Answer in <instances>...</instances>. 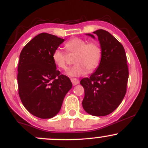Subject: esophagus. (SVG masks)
I'll list each match as a JSON object with an SVG mask.
<instances>
[{
    "mask_svg": "<svg viewBox=\"0 0 148 148\" xmlns=\"http://www.w3.org/2000/svg\"><path fill=\"white\" fill-rule=\"evenodd\" d=\"M71 81H72V84L74 85V86H75V85H77L79 83V79H76V78H72V79H71Z\"/></svg>",
    "mask_w": 148,
    "mask_h": 148,
    "instance_id": "obj_1",
    "label": "esophagus"
}]
</instances>
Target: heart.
I'll return each instance as SVG.
<instances>
[{
  "instance_id": "obj_1",
  "label": "heart",
  "mask_w": 148,
  "mask_h": 148,
  "mask_svg": "<svg viewBox=\"0 0 148 148\" xmlns=\"http://www.w3.org/2000/svg\"><path fill=\"white\" fill-rule=\"evenodd\" d=\"M64 47L68 54H76L74 59V63L76 64L67 71L69 76H80L88 72H93L101 63L103 50L98 42H88L76 37L68 40L64 44ZM52 59L58 68H67L68 58L66 53L61 49L54 50Z\"/></svg>"
}]
</instances>
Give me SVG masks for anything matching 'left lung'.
Masks as SVG:
<instances>
[{
	"instance_id": "obj_1",
	"label": "left lung",
	"mask_w": 148,
	"mask_h": 148,
	"mask_svg": "<svg viewBox=\"0 0 148 148\" xmlns=\"http://www.w3.org/2000/svg\"><path fill=\"white\" fill-rule=\"evenodd\" d=\"M93 33L98 36L103 56L97 69L90 77L80 81L85 92L82 105L89 114L104 116L115 111L124 99L129 69L122 44L106 30L99 29ZM88 35L95 38L94 35Z\"/></svg>"
}]
</instances>
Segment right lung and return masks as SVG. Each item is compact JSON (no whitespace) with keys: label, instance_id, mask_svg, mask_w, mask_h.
<instances>
[{"label":"right lung","instance_id":"add662e5","mask_svg":"<svg viewBox=\"0 0 148 148\" xmlns=\"http://www.w3.org/2000/svg\"><path fill=\"white\" fill-rule=\"evenodd\" d=\"M63 42L64 39L42 33L30 40L20 53L18 95L25 108L37 118L55 116L72 87L69 77L56 69L52 59L53 52Z\"/></svg>","mask_w":148,"mask_h":148}]
</instances>
